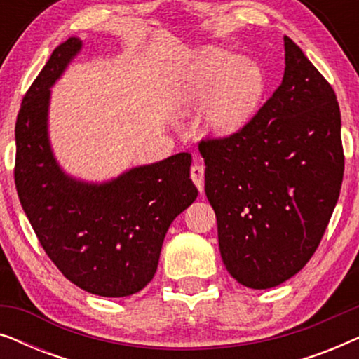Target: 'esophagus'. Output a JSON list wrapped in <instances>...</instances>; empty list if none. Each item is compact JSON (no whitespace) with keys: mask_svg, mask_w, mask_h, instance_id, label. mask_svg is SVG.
Instances as JSON below:
<instances>
[{"mask_svg":"<svg viewBox=\"0 0 359 359\" xmlns=\"http://www.w3.org/2000/svg\"><path fill=\"white\" fill-rule=\"evenodd\" d=\"M191 180L198 186V189L203 193L204 191V166L203 165H193L191 166Z\"/></svg>","mask_w":359,"mask_h":359,"instance_id":"esophagus-1","label":"esophagus"}]
</instances>
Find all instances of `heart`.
Listing matches in <instances>:
<instances>
[{
  "instance_id": "b5f03b06",
  "label": "heart",
  "mask_w": 359,
  "mask_h": 359,
  "mask_svg": "<svg viewBox=\"0 0 359 359\" xmlns=\"http://www.w3.org/2000/svg\"><path fill=\"white\" fill-rule=\"evenodd\" d=\"M266 90L262 68L252 60L217 47L198 50L170 88L176 111L204 103L203 126L209 134L230 137L245 129L257 114Z\"/></svg>"
}]
</instances>
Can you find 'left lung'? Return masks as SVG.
<instances>
[{
  "label": "left lung",
  "mask_w": 359,
  "mask_h": 359,
  "mask_svg": "<svg viewBox=\"0 0 359 359\" xmlns=\"http://www.w3.org/2000/svg\"><path fill=\"white\" fill-rule=\"evenodd\" d=\"M284 76L238 134L199 144L222 262L269 289L306 266L340 196L345 156L335 91L284 36Z\"/></svg>",
  "instance_id": "1"
}]
</instances>
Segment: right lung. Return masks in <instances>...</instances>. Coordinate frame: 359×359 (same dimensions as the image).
I'll use <instances>...</instances> for the list:
<instances>
[{"instance_id":"obj_1","label":"right lung","mask_w":359,"mask_h":359,"mask_svg":"<svg viewBox=\"0 0 359 359\" xmlns=\"http://www.w3.org/2000/svg\"><path fill=\"white\" fill-rule=\"evenodd\" d=\"M81 47L78 37L60 43L24 96L14 181L39 242L63 276L96 296L126 297L154 279L165 235L198 189L184 151L102 183L63 171L48 139L50 88Z\"/></svg>"}]
</instances>
